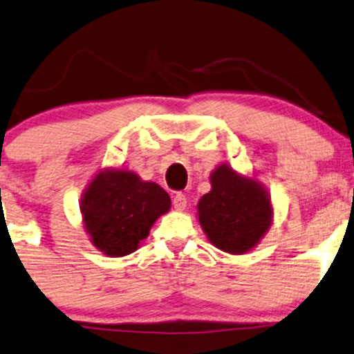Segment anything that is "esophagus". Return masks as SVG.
Segmentation results:
<instances>
[{"label":"esophagus","mask_w":354,"mask_h":354,"mask_svg":"<svg viewBox=\"0 0 354 354\" xmlns=\"http://www.w3.org/2000/svg\"><path fill=\"white\" fill-rule=\"evenodd\" d=\"M173 205L176 210H185L187 208V196H185V193H176L173 196Z\"/></svg>","instance_id":"1"}]
</instances>
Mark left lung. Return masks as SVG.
Masks as SVG:
<instances>
[{
  "instance_id": "obj_1",
  "label": "left lung",
  "mask_w": 354,
  "mask_h": 354,
  "mask_svg": "<svg viewBox=\"0 0 354 354\" xmlns=\"http://www.w3.org/2000/svg\"><path fill=\"white\" fill-rule=\"evenodd\" d=\"M210 193L198 203L202 229L215 248L243 254L258 244L271 222V205L259 183L222 165L210 178Z\"/></svg>"
}]
</instances>
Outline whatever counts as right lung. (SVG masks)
Listing matches in <instances>:
<instances>
[{
  "label": "right lung",
  "instance_id": "1",
  "mask_svg": "<svg viewBox=\"0 0 354 354\" xmlns=\"http://www.w3.org/2000/svg\"><path fill=\"white\" fill-rule=\"evenodd\" d=\"M169 205V195L159 185L120 169L100 173L93 180L84 192L81 212L93 244L115 258L136 251Z\"/></svg>",
  "mask_w": 354,
  "mask_h": 354
}]
</instances>
